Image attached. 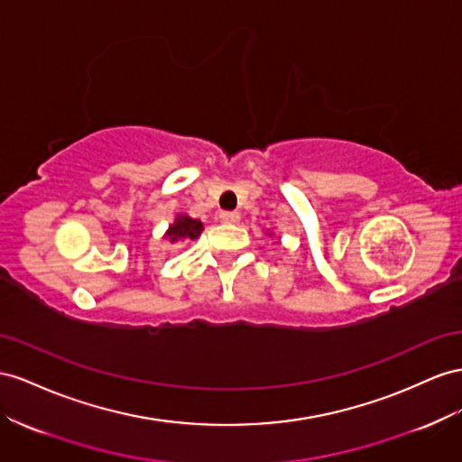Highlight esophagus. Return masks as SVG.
Listing matches in <instances>:
<instances>
[{
	"label": "esophagus",
	"instance_id": "1",
	"mask_svg": "<svg viewBox=\"0 0 462 462\" xmlns=\"http://www.w3.org/2000/svg\"><path fill=\"white\" fill-rule=\"evenodd\" d=\"M241 216L236 214V211H221L219 214V221L221 223H227V226H235V223H239Z\"/></svg>",
	"mask_w": 462,
	"mask_h": 462
}]
</instances>
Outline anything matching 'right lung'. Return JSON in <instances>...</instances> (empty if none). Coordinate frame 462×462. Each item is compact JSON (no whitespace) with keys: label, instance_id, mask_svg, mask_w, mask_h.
Returning <instances> with one entry per match:
<instances>
[{"label":"right lung","instance_id":"1","mask_svg":"<svg viewBox=\"0 0 462 462\" xmlns=\"http://www.w3.org/2000/svg\"><path fill=\"white\" fill-rule=\"evenodd\" d=\"M204 226L200 221H196L189 216H179L177 221L172 223L167 231V236L171 241H194L198 235L202 233Z\"/></svg>","mask_w":462,"mask_h":462}]
</instances>
